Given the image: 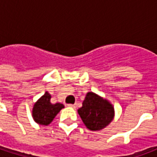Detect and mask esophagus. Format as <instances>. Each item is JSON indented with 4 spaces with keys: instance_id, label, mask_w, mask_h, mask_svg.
<instances>
[{
    "instance_id": "1",
    "label": "esophagus",
    "mask_w": 157,
    "mask_h": 157,
    "mask_svg": "<svg viewBox=\"0 0 157 157\" xmlns=\"http://www.w3.org/2000/svg\"><path fill=\"white\" fill-rule=\"evenodd\" d=\"M68 106H69V107H72V108H76V107H77V105H76V104H69Z\"/></svg>"
}]
</instances>
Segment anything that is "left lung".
<instances>
[{
  "mask_svg": "<svg viewBox=\"0 0 157 157\" xmlns=\"http://www.w3.org/2000/svg\"><path fill=\"white\" fill-rule=\"evenodd\" d=\"M78 113L86 128L92 131L104 128L113 121L114 111L106 100L94 93H88Z\"/></svg>",
  "mask_w": 157,
  "mask_h": 157,
  "instance_id": "left-lung-1",
  "label": "left lung"
}]
</instances>
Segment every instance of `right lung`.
Instances as JSON below:
<instances>
[{
  "label": "right lung",
  "instance_id": "1",
  "mask_svg": "<svg viewBox=\"0 0 157 157\" xmlns=\"http://www.w3.org/2000/svg\"><path fill=\"white\" fill-rule=\"evenodd\" d=\"M51 98V95L46 92L44 95L42 96L34 105L32 115L34 121L36 123L44 126L49 125L59 111L63 108V104H52Z\"/></svg>",
  "mask_w": 157,
  "mask_h": 157
}]
</instances>
